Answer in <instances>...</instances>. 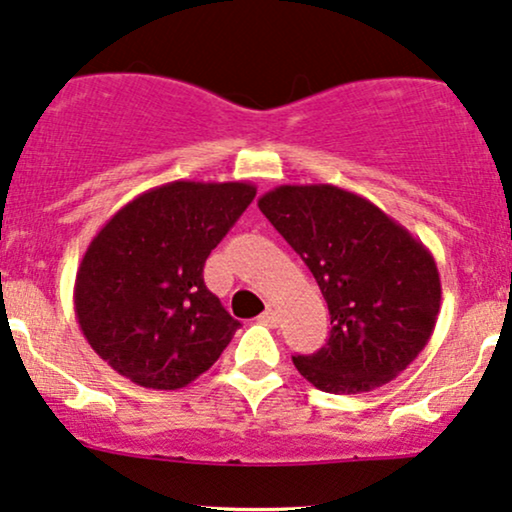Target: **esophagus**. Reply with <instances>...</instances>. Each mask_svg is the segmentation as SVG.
I'll return each instance as SVG.
<instances>
[{"label":"esophagus","instance_id":"34e87169","mask_svg":"<svg viewBox=\"0 0 512 512\" xmlns=\"http://www.w3.org/2000/svg\"><path fill=\"white\" fill-rule=\"evenodd\" d=\"M260 322H262V325H267V327L279 325V317H276V310H272V308L264 310V313L260 315Z\"/></svg>","mask_w":512,"mask_h":512}]
</instances>
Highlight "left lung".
<instances>
[{
	"instance_id": "8db88e82",
	"label": "left lung",
	"mask_w": 512,
	"mask_h": 512,
	"mask_svg": "<svg viewBox=\"0 0 512 512\" xmlns=\"http://www.w3.org/2000/svg\"><path fill=\"white\" fill-rule=\"evenodd\" d=\"M257 207L313 272L330 339L293 356L317 390L383 387L424 351L440 313V276L421 240L368 199L334 185H281Z\"/></svg>"
}]
</instances>
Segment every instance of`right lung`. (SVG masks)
<instances>
[{
	"mask_svg": "<svg viewBox=\"0 0 512 512\" xmlns=\"http://www.w3.org/2000/svg\"><path fill=\"white\" fill-rule=\"evenodd\" d=\"M257 187L175 180L134 197L79 264L74 310L91 349L151 390H178L216 363L240 327L204 284V262Z\"/></svg>",
	"mask_w": 512,
	"mask_h": 512,
	"instance_id": "add662e5",
	"label": "right lung"
}]
</instances>
